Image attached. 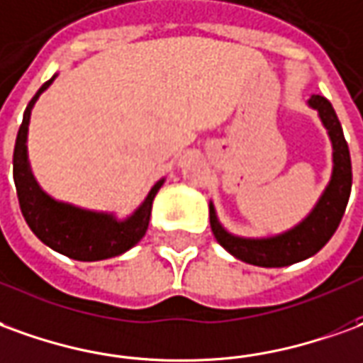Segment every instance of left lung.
<instances>
[{
  "mask_svg": "<svg viewBox=\"0 0 363 363\" xmlns=\"http://www.w3.org/2000/svg\"><path fill=\"white\" fill-rule=\"evenodd\" d=\"M308 108H313L323 121L332 143V174L318 202L301 222L287 232L267 238H242L230 234L220 224L216 208L210 202V225L218 243L238 259L257 267H287L298 261L313 257L328 243L340 225L344 210L352 190V161L344 131L332 104L324 96H311Z\"/></svg>",
  "mask_w": 363,
  "mask_h": 363,
  "instance_id": "obj_1",
  "label": "left lung"
}]
</instances>
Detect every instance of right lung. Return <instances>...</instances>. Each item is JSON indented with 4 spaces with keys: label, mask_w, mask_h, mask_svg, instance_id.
<instances>
[{
    "label": "right lung",
    "mask_w": 363,
    "mask_h": 363,
    "mask_svg": "<svg viewBox=\"0 0 363 363\" xmlns=\"http://www.w3.org/2000/svg\"><path fill=\"white\" fill-rule=\"evenodd\" d=\"M55 78L57 74L47 80L39 88V92L33 96L23 116L21 128L17 131L13 149V179L19 206L33 234L45 245H49L50 250L76 261L110 259L131 250L145 235L153 200L159 189L163 186L164 179L157 181L145 200L123 220L116 218V214L111 212L86 210L52 199L40 189L29 163L27 135L33 106L39 100L40 94L55 82Z\"/></svg>",
    "instance_id": "1"
}]
</instances>
